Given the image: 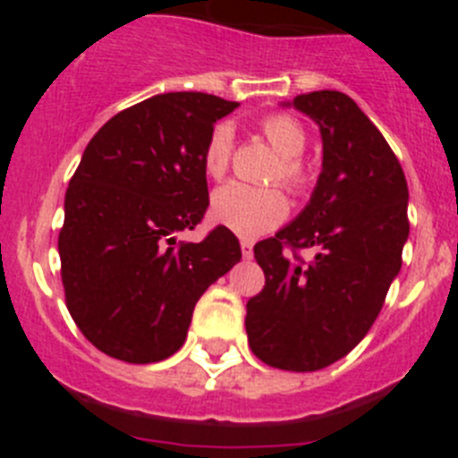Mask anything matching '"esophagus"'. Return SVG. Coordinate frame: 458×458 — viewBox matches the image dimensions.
<instances>
[{
    "instance_id": "34e87169",
    "label": "esophagus",
    "mask_w": 458,
    "mask_h": 458,
    "mask_svg": "<svg viewBox=\"0 0 458 458\" xmlns=\"http://www.w3.org/2000/svg\"><path fill=\"white\" fill-rule=\"evenodd\" d=\"M241 252L245 259H252L254 257V245L250 241H241Z\"/></svg>"
}]
</instances>
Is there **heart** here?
Returning <instances> with one entry per match:
<instances>
[{
	"instance_id": "b5f03b06",
	"label": "heart",
	"mask_w": 458,
	"mask_h": 458,
	"mask_svg": "<svg viewBox=\"0 0 458 458\" xmlns=\"http://www.w3.org/2000/svg\"><path fill=\"white\" fill-rule=\"evenodd\" d=\"M261 132L270 147L279 153V165L273 179L284 181L289 188L301 190L310 181L305 163L301 160L307 147V132L301 121L289 114H270L261 121ZM233 153V131L229 123H217L210 131L204 147V172L210 179H220L229 169ZM289 216V201L277 188H252V185L225 183L216 190L210 201V217L229 232L242 238L268 233Z\"/></svg>"
}]
</instances>
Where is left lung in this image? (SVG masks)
<instances>
[{"mask_svg":"<svg viewBox=\"0 0 458 458\" xmlns=\"http://www.w3.org/2000/svg\"><path fill=\"white\" fill-rule=\"evenodd\" d=\"M318 125L323 163L301 216L254 245L264 291L248 301L245 330L261 362L317 371L369 333L408 241V185L386 137L342 91L295 96ZM311 247L307 265L284 252Z\"/></svg>","mask_w":458,"mask_h":458,"instance_id":"obj_1","label":"left lung"}]
</instances>
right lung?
Returning a JSON list of instances; mask_svg holds the SVG:
<instances>
[{
    "instance_id": "1",
    "label": "right lung",
    "mask_w": 458,
    "mask_h": 458,
    "mask_svg": "<svg viewBox=\"0 0 458 458\" xmlns=\"http://www.w3.org/2000/svg\"><path fill=\"white\" fill-rule=\"evenodd\" d=\"M236 107L160 93L112 116L84 148L64 201L62 282L72 321L109 358L148 365L176 353L201 293L241 261L225 226L179 242L208 208L206 140Z\"/></svg>"
}]
</instances>
